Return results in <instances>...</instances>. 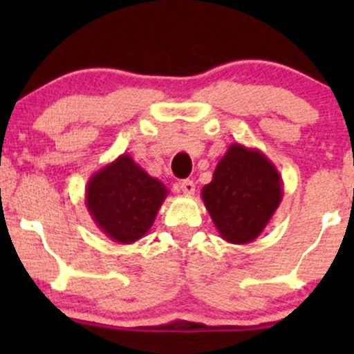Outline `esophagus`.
I'll return each instance as SVG.
<instances>
[{"label":"esophagus","mask_w":354,"mask_h":354,"mask_svg":"<svg viewBox=\"0 0 354 354\" xmlns=\"http://www.w3.org/2000/svg\"><path fill=\"white\" fill-rule=\"evenodd\" d=\"M180 190L185 193V195H193L195 193V183L190 178H187V180H182L180 182Z\"/></svg>","instance_id":"esophagus-1"}]
</instances>
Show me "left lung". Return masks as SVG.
<instances>
[{
    "label": "left lung",
    "mask_w": 354,
    "mask_h": 354,
    "mask_svg": "<svg viewBox=\"0 0 354 354\" xmlns=\"http://www.w3.org/2000/svg\"><path fill=\"white\" fill-rule=\"evenodd\" d=\"M283 182L272 161L256 148L232 143L203 187L201 198L225 241L258 239L282 201Z\"/></svg>",
    "instance_id": "1"
}]
</instances>
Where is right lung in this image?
I'll list each match as a JSON object with an SVG mask.
<instances>
[{
  "mask_svg": "<svg viewBox=\"0 0 354 354\" xmlns=\"http://www.w3.org/2000/svg\"><path fill=\"white\" fill-rule=\"evenodd\" d=\"M167 195L161 180L148 176L130 154L124 153L88 178L85 206L108 239L130 245L151 229Z\"/></svg>",
  "mask_w": 354,
  "mask_h": 354,
  "instance_id": "right-lung-1",
  "label": "right lung"
}]
</instances>
